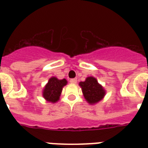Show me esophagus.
Masks as SVG:
<instances>
[{"label":"esophagus","mask_w":148,"mask_h":148,"mask_svg":"<svg viewBox=\"0 0 148 148\" xmlns=\"http://www.w3.org/2000/svg\"><path fill=\"white\" fill-rule=\"evenodd\" d=\"M77 81V79H75V78L71 79V80H70V82H71V84H76Z\"/></svg>","instance_id":"obj_1"}]
</instances>
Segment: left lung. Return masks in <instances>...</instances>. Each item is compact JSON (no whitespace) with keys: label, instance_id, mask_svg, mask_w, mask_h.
Listing matches in <instances>:
<instances>
[{"label":"left lung","instance_id":"8db88e82","mask_svg":"<svg viewBox=\"0 0 148 148\" xmlns=\"http://www.w3.org/2000/svg\"><path fill=\"white\" fill-rule=\"evenodd\" d=\"M79 86L81 88L84 97L89 104H95L101 101L106 95V90L95 77H88L84 81H81Z\"/></svg>","mask_w":148,"mask_h":148}]
</instances>
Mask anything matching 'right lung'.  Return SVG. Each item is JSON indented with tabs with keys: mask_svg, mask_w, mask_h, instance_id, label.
<instances>
[{
	"mask_svg": "<svg viewBox=\"0 0 148 148\" xmlns=\"http://www.w3.org/2000/svg\"><path fill=\"white\" fill-rule=\"evenodd\" d=\"M67 81L65 78L60 80L56 77H51L43 89V97L47 102H51L52 103L58 102L60 100L63 88L67 85Z\"/></svg>",
	"mask_w": 148,
	"mask_h": 148,
	"instance_id": "obj_1",
	"label": "right lung"
}]
</instances>
